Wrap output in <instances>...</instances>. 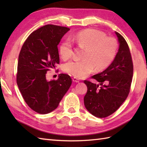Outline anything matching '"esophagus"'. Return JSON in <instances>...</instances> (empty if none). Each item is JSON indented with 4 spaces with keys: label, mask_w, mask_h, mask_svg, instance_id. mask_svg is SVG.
I'll return each instance as SVG.
<instances>
[{
    "label": "esophagus",
    "mask_w": 147,
    "mask_h": 147,
    "mask_svg": "<svg viewBox=\"0 0 147 147\" xmlns=\"http://www.w3.org/2000/svg\"><path fill=\"white\" fill-rule=\"evenodd\" d=\"M73 81L74 82H75V83H78V82H80V80L78 78H77L74 77L73 78Z\"/></svg>",
    "instance_id": "obj_1"
}]
</instances>
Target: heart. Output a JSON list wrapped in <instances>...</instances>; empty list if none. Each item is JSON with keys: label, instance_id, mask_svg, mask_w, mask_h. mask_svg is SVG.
I'll return each instance as SVG.
<instances>
[{"label": "heart", "instance_id": "obj_1", "mask_svg": "<svg viewBox=\"0 0 147 147\" xmlns=\"http://www.w3.org/2000/svg\"><path fill=\"white\" fill-rule=\"evenodd\" d=\"M72 42L86 48L82 60H74L64 65V71L78 78L86 77L94 71L102 70L110 65L116 57L118 43L115 38L106 36L105 33L96 29H86L71 36ZM70 40L62 42L59 52L66 60L73 55V44Z\"/></svg>", "mask_w": 147, "mask_h": 147}]
</instances>
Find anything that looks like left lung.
Segmentation results:
<instances>
[{
	"label": "left lung",
	"mask_w": 147,
	"mask_h": 147,
	"mask_svg": "<svg viewBox=\"0 0 147 147\" xmlns=\"http://www.w3.org/2000/svg\"><path fill=\"white\" fill-rule=\"evenodd\" d=\"M115 33L119 43L116 57L105 70L92 77L101 86L84 81L88 88L84 104L88 112L99 118L107 117L119 108L129 95L132 82L133 64L129 48L124 37Z\"/></svg>",
	"instance_id": "obj_1"
}]
</instances>
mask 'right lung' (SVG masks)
Returning a JSON list of instances; mask_svg holds the SVG:
<instances>
[{"instance_id": "obj_1", "label": "right lung", "mask_w": 147, "mask_h": 147, "mask_svg": "<svg viewBox=\"0 0 147 147\" xmlns=\"http://www.w3.org/2000/svg\"><path fill=\"white\" fill-rule=\"evenodd\" d=\"M69 30L47 24L31 33L22 46L16 82L24 101L37 113L55 110L71 85L68 74H60L56 80L46 78L47 72L59 64L57 45Z\"/></svg>"}]
</instances>
